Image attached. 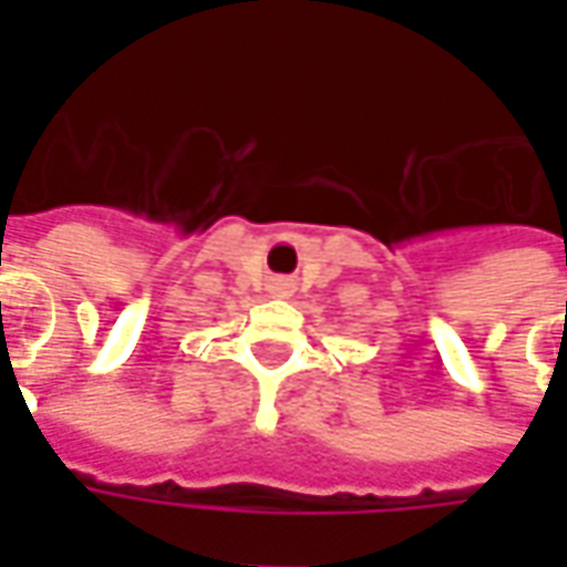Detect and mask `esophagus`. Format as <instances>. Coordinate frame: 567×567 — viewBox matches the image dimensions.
Returning <instances> with one entry per match:
<instances>
[{
  "instance_id": "esophagus-1",
  "label": "esophagus",
  "mask_w": 567,
  "mask_h": 567,
  "mask_svg": "<svg viewBox=\"0 0 567 567\" xmlns=\"http://www.w3.org/2000/svg\"><path fill=\"white\" fill-rule=\"evenodd\" d=\"M276 288H279V291H288V282H279Z\"/></svg>"
}]
</instances>
